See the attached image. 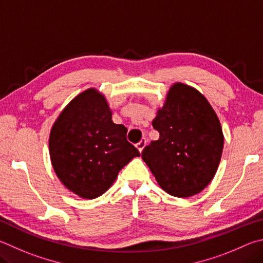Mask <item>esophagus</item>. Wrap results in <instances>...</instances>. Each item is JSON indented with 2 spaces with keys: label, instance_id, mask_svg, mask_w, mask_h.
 <instances>
[{
  "label": "esophagus",
  "instance_id": "obj_1",
  "mask_svg": "<svg viewBox=\"0 0 263 263\" xmlns=\"http://www.w3.org/2000/svg\"><path fill=\"white\" fill-rule=\"evenodd\" d=\"M146 142H147V140H146L145 138H144V139H141V140L137 144V148H138V149H139V152H140V153H141V152H142V149H144V148H145V146H146Z\"/></svg>",
  "mask_w": 263,
  "mask_h": 263
}]
</instances>
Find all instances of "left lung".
I'll return each mask as SVG.
<instances>
[{"label":"left lung","instance_id":"left-lung-1","mask_svg":"<svg viewBox=\"0 0 263 263\" xmlns=\"http://www.w3.org/2000/svg\"><path fill=\"white\" fill-rule=\"evenodd\" d=\"M153 127L160 138L144 148L141 157L159 185L178 198L201 192L216 174L224 144L221 124L206 98L175 84Z\"/></svg>","mask_w":263,"mask_h":263}]
</instances>
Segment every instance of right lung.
Listing matches in <instances>:
<instances>
[{"mask_svg": "<svg viewBox=\"0 0 263 263\" xmlns=\"http://www.w3.org/2000/svg\"><path fill=\"white\" fill-rule=\"evenodd\" d=\"M127 128L111 121L106 99L94 88L76 97L52 125L51 164L57 177L79 197L103 194L140 153L126 139Z\"/></svg>", "mask_w": 263, "mask_h": 263, "instance_id": "right-lung-1", "label": "right lung"}]
</instances>
